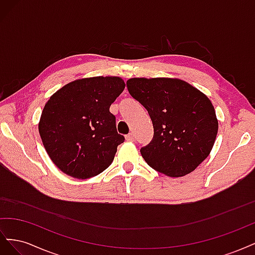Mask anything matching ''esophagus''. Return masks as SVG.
<instances>
[{
  "instance_id": "esophagus-1",
  "label": "esophagus",
  "mask_w": 255,
  "mask_h": 255,
  "mask_svg": "<svg viewBox=\"0 0 255 255\" xmlns=\"http://www.w3.org/2000/svg\"><path fill=\"white\" fill-rule=\"evenodd\" d=\"M126 139H127V141H134V140H135L134 134H133V133H129V134H128V135L126 136Z\"/></svg>"
}]
</instances>
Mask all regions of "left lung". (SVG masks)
<instances>
[{
	"label": "left lung",
	"instance_id": "left-lung-1",
	"mask_svg": "<svg viewBox=\"0 0 255 255\" xmlns=\"http://www.w3.org/2000/svg\"><path fill=\"white\" fill-rule=\"evenodd\" d=\"M127 86L153 123V139L140 150L146 164L171 177L194 171L210 155L218 133L211 100L175 78H133Z\"/></svg>",
	"mask_w": 255,
	"mask_h": 255
}]
</instances>
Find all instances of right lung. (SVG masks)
Masks as SVG:
<instances>
[{
  "mask_svg": "<svg viewBox=\"0 0 255 255\" xmlns=\"http://www.w3.org/2000/svg\"><path fill=\"white\" fill-rule=\"evenodd\" d=\"M125 88L119 76H92L68 83L50 97L38 129L59 170L85 180L112 164L125 137L110 107Z\"/></svg>",
  "mask_w": 255,
  "mask_h": 255,
  "instance_id": "right-lung-1",
  "label": "right lung"
}]
</instances>
